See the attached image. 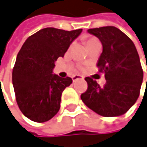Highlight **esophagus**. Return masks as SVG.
<instances>
[{
	"label": "esophagus",
	"instance_id": "obj_1",
	"mask_svg": "<svg viewBox=\"0 0 147 147\" xmlns=\"http://www.w3.org/2000/svg\"><path fill=\"white\" fill-rule=\"evenodd\" d=\"M78 79L83 80V79H84V77H82V76H80V75H75V76H73V77H72V80H73V81H76V80H78Z\"/></svg>",
	"mask_w": 147,
	"mask_h": 147
}]
</instances>
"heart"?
Returning <instances> with one entry per match:
<instances>
[{
    "mask_svg": "<svg viewBox=\"0 0 147 147\" xmlns=\"http://www.w3.org/2000/svg\"><path fill=\"white\" fill-rule=\"evenodd\" d=\"M94 39H96V38H87L86 40V44L87 45L88 43H90V42H92V40H94Z\"/></svg>",
    "mask_w": 147,
    "mask_h": 147,
    "instance_id": "obj_1",
    "label": "heart"
}]
</instances>
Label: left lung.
I'll use <instances>...</instances> for the list:
<instances>
[{
    "instance_id": "obj_1",
    "label": "left lung",
    "mask_w": 147,
    "mask_h": 147,
    "mask_svg": "<svg viewBox=\"0 0 147 147\" xmlns=\"http://www.w3.org/2000/svg\"><path fill=\"white\" fill-rule=\"evenodd\" d=\"M87 32L102 44L97 66L99 71L105 74L106 84L100 87L92 78H86L88 87L81 94V100L102 116L122 115L137 101L143 81V69L136 47L115 26L93 28Z\"/></svg>"
}]
</instances>
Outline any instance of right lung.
I'll return each mask as SVG.
<instances>
[{"mask_svg":"<svg viewBox=\"0 0 147 147\" xmlns=\"http://www.w3.org/2000/svg\"><path fill=\"white\" fill-rule=\"evenodd\" d=\"M81 32L82 29L69 32L44 28L30 36L21 47L13 68L12 83L16 103L30 120L44 123L59 111L61 93L72 79L53 74L55 61L64 56Z\"/></svg>","mask_w":147,"mask_h":147,"instance_id":"right-lung-1","label":"right lung"}]
</instances>
